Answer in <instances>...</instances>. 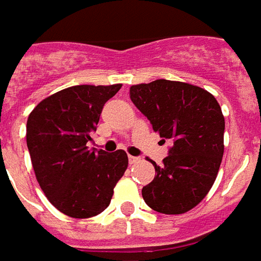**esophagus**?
<instances>
[{"label": "esophagus", "instance_id": "obj_1", "mask_svg": "<svg viewBox=\"0 0 261 261\" xmlns=\"http://www.w3.org/2000/svg\"><path fill=\"white\" fill-rule=\"evenodd\" d=\"M140 162V157H135V156H129V163L130 164H135Z\"/></svg>", "mask_w": 261, "mask_h": 261}]
</instances>
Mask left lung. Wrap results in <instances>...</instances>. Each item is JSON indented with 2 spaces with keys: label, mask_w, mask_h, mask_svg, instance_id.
<instances>
[{
  "label": "left lung",
  "mask_w": 261,
  "mask_h": 261,
  "mask_svg": "<svg viewBox=\"0 0 261 261\" xmlns=\"http://www.w3.org/2000/svg\"><path fill=\"white\" fill-rule=\"evenodd\" d=\"M129 97L162 140L171 142L163 163H153V181L142 188L145 202L167 215L193 210L222 162L225 118L218 101L199 87L170 80L132 86Z\"/></svg>",
  "instance_id": "8db88e82"
}]
</instances>
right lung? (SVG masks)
Listing matches in <instances>:
<instances>
[{
	"instance_id": "add662e5",
	"label": "right lung",
	"mask_w": 261,
	"mask_h": 261,
	"mask_svg": "<svg viewBox=\"0 0 261 261\" xmlns=\"http://www.w3.org/2000/svg\"><path fill=\"white\" fill-rule=\"evenodd\" d=\"M121 87H68L39 102L28 118L27 145L36 180L64 215L83 219L101 214L126 170L123 150L87 146L104 104Z\"/></svg>"
}]
</instances>
